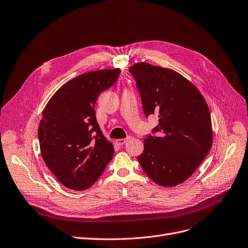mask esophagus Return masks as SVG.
Returning <instances> with one entry per match:
<instances>
[{
    "label": "esophagus",
    "instance_id": "obj_1",
    "mask_svg": "<svg viewBox=\"0 0 248 248\" xmlns=\"http://www.w3.org/2000/svg\"><path fill=\"white\" fill-rule=\"evenodd\" d=\"M128 140H130V137H127V138H125V139H120V140H116L115 141V143L117 144V145H124V144H125Z\"/></svg>",
    "mask_w": 248,
    "mask_h": 248
}]
</instances>
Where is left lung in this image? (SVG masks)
I'll list each match as a JSON object with an SVG mask.
<instances>
[{"label": "left lung", "mask_w": 248, "mask_h": 248, "mask_svg": "<svg viewBox=\"0 0 248 248\" xmlns=\"http://www.w3.org/2000/svg\"><path fill=\"white\" fill-rule=\"evenodd\" d=\"M148 117L159 124L149 135L138 161L155 184L176 186L191 176L213 144L209 106L199 89L179 73L148 62L128 68Z\"/></svg>", "instance_id": "1"}]
</instances>
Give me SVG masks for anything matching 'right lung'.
Here are the masks:
<instances>
[{
  "label": "right lung",
  "mask_w": 248,
  "mask_h": 248,
  "mask_svg": "<svg viewBox=\"0 0 248 248\" xmlns=\"http://www.w3.org/2000/svg\"><path fill=\"white\" fill-rule=\"evenodd\" d=\"M120 73V69H106L82 74L63 84L42 111L38 126L41 157L68 188L92 186L113 157V146L100 130L94 105Z\"/></svg>",
  "instance_id": "1"
}]
</instances>
